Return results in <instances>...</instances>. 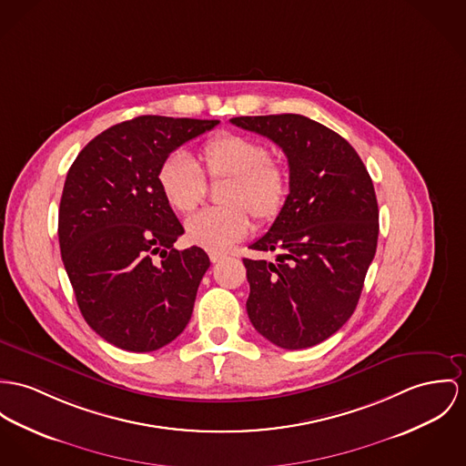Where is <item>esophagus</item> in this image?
Here are the masks:
<instances>
[{"label":"esophagus","mask_w":466,"mask_h":466,"mask_svg":"<svg viewBox=\"0 0 466 466\" xmlns=\"http://www.w3.org/2000/svg\"><path fill=\"white\" fill-rule=\"evenodd\" d=\"M223 257H225V255H223V253H218V251H211V253H209V258H211V262H215V264L216 262H219Z\"/></svg>","instance_id":"obj_1"}]
</instances>
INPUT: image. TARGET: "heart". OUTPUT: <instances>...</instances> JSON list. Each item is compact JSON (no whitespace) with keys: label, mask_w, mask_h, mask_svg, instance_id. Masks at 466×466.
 <instances>
[{"label":"heart","mask_w":466,"mask_h":466,"mask_svg":"<svg viewBox=\"0 0 466 466\" xmlns=\"http://www.w3.org/2000/svg\"><path fill=\"white\" fill-rule=\"evenodd\" d=\"M200 168L186 152L163 159L156 180L167 204L180 215L191 213L206 197V179H227L219 202L186 219V239L209 251L227 250L250 232L251 216L258 223L277 219L289 197V172L269 157V148L248 137L223 133L200 150Z\"/></svg>","instance_id":"1"}]
</instances>
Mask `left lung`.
I'll return each mask as SVG.
<instances>
[{"label":"left lung","mask_w":466,"mask_h":466,"mask_svg":"<svg viewBox=\"0 0 466 466\" xmlns=\"http://www.w3.org/2000/svg\"><path fill=\"white\" fill-rule=\"evenodd\" d=\"M230 122L279 145L289 163L286 208L243 258L253 328L284 350L331 337L357 305L374 258L380 211L370 176L340 135L303 115L236 116Z\"/></svg>","instance_id":"1"}]
</instances>
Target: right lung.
I'll use <instances>...</instances> for the list:
<instances>
[{"instance_id":"right-lung-1","label":"right lung","mask_w":466,"mask_h":466,"mask_svg":"<svg viewBox=\"0 0 466 466\" xmlns=\"http://www.w3.org/2000/svg\"><path fill=\"white\" fill-rule=\"evenodd\" d=\"M219 120L144 115L97 135L74 159L58 239L77 307L106 342L156 351L184 331L208 253L176 250L184 228L156 174L170 152Z\"/></svg>"}]
</instances>
